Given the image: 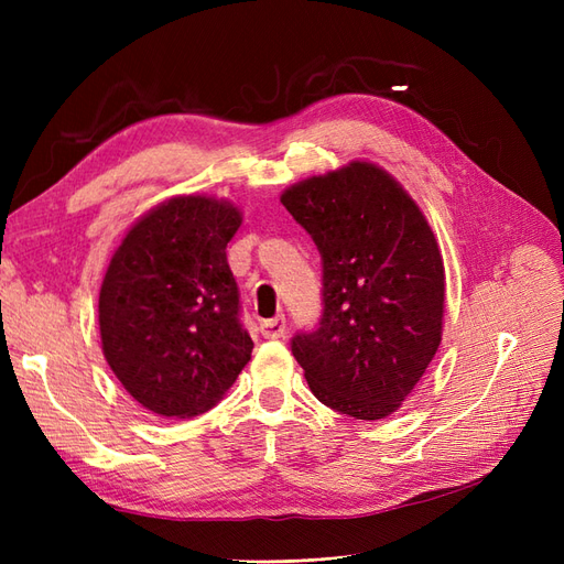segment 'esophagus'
Returning a JSON list of instances; mask_svg holds the SVG:
<instances>
[{
	"label": "esophagus",
	"mask_w": 564,
	"mask_h": 564,
	"mask_svg": "<svg viewBox=\"0 0 564 564\" xmlns=\"http://www.w3.org/2000/svg\"><path fill=\"white\" fill-rule=\"evenodd\" d=\"M284 332H286L284 315H278V317H270V319L261 322V334L265 338H282Z\"/></svg>",
	"instance_id": "obj_1"
}]
</instances>
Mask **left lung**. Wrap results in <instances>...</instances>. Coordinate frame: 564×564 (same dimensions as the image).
I'll list each match as a JSON object with an SVG mask.
<instances>
[{
	"label": "left lung",
	"instance_id": "left-lung-1",
	"mask_svg": "<svg viewBox=\"0 0 564 564\" xmlns=\"http://www.w3.org/2000/svg\"><path fill=\"white\" fill-rule=\"evenodd\" d=\"M280 202L311 232L324 268L319 327L292 340L305 381L340 414L386 419L442 340L445 263L429 218L367 160L299 181Z\"/></svg>",
	"mask_w": 564,
	"mask_h": 564
}]
</instances>
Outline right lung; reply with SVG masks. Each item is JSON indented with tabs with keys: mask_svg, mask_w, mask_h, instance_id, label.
Masks as SVG:
<instances>
[{
	"mask_svg": "<svg viewBox=\"0 0 564 564\" xmlns=\"http://www.w3.org/2000/svg\"><path fill=\"white\" fill-rule=\"evenodd\" d=\"M242 212L230 199L176 195L127 230L98 296L104 355L148 412H209L251 360L226 247Z\"/></svg>",
	"mask_w": 564,
	"mask_h": 564,
	"instance_id": "right-lung-1",
	"label": "right lung"
}]
</instances>
